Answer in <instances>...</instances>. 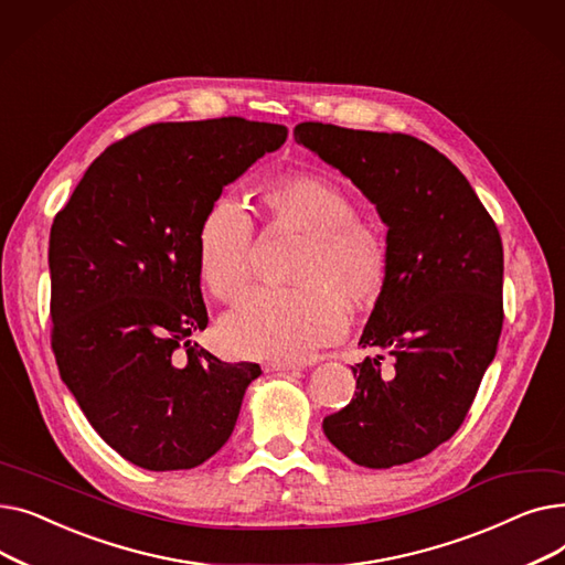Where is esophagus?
Returning a JSON list of instances; mask_svg holds the SVG:
<instances>
[{"mask_svg": "<svg viewBox=\"0 0 565 565\" xmlns=\"http://www.w3.org/2000/svg\"><path fill=\"white\" fill-rule=\"evenodd\" d=\"M265 371L267 373H288V371H298V366L290 362H267Z\"/></svg>", "mask_w": 565, "mask_h": 565, "instance_id": "34e87169", "label": "esophagus"}]
</instances>
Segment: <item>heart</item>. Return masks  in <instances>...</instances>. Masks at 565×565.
I'll return each mask as SVG.
<instances>
[{"instance_id":"obj_1","label":"heart","mask_w":565,"mask_h":565,"mask_svg":"<svg viewBox=\"0 0 565 565\" xmlns=\"http://www.w3.org/2000/svg\"><path fill=\"white\" fill-rule=\"evenodd\" d=\"M279 224L309 233L300 286H258L220 324V341L235 358L298 362L339 339L348 307L371 305L387 277V247L358 220L350 194L330 178L295 175L267 190ZM256 228L247 203L222 194L199 226V267L217 298L237 300L254 273Z\"/></svg>"}]
</instances>
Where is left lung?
<instances>
[{
	"instance_id": "obj_1",
	"label": "left lung",
	"mask_w": 565,
	"mask_h": 565,
	"mask_svg": "<svg viewBox=\"0 0 565 565\" xmlns=\"http://www.w3.org/2000/svg\"><path fill=\"white\" fill-rule=\"evenodd\" d=\"M295 141L339 169L387 226V277L354 364L352 401L322 430L352 462L419 460L465 422L503 324L497 224L458 167L417 137L300 124ZM395 362L379 369L381 354Z\"/></svg>"
}]
</instances>
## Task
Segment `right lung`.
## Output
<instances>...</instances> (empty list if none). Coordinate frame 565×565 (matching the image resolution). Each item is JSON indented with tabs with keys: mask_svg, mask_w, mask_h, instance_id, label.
<instances>
[{
	"mask_svg": "<svg viewBox=\"0 0 565 565\" xmlns=\"http://www.w3.org/2000/svg\"><path fill=\"white\" fill-rule=\"evenodd\" d=\"M241 116L156 124L92 162L50 231L52 350L96 433L137 467L192 469L231 437L258 364L192 345L199 226L222 190L286 141ZM185 347L183 353L177 350Z\"/></svg>",
	"mask_w": 565,
	"mask_h": 565,
	"instance_id": "add662e5",
	"label": "right lung"
}]
</instances>
